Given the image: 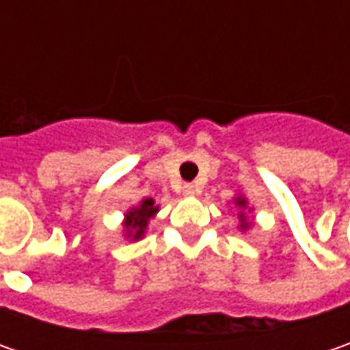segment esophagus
Segmentation results:
<instances>
[{
  "instance_id": "34e87169",
  "label": "esophagus",
  "mask_w": 350,
  "mask_h": 350,
  "mask_svg": "<svg viewBox=\"0 0 350 350\" xmlns=\"http://www.w3.org/2000/svg\"><path fill=\"white\" fill-rule=\"evenodd\" d=\"M198 193V189H196L193 183H187L185 187H183V195L185 196H195Z\"/></svg>"
}]
</instances>
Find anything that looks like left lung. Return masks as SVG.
<instances>
[{"label":"left lung","instance_id":"1","mask_svg":"<svg viewBox=\"0 0 350 350\" xmlns=\"http://www.w3.org/2000/svg\"><path fill=\"white\" fill-rule=\"evenodd\" d=\"M235 204V208L239 210L237 212V228L241 230V232H247L249 228H253V222L249 220V214L253 212V208L249 206V202H247V198L243 195H235L234 196V200H232Z\"/></svg>","mask_w":350,"mask_h":350}]
</instances>
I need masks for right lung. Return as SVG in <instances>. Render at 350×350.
Segmentation results:
<instances>
[{"mask_svg": "<svg viewBox=\"0 0 350 350\" xmlns=\"http://www.w3.org/2000/svg\"><path fill=\"white\" fill-rule=\"evenodd\" d=\"M159 212V206L155 204L154 198H144L136 206L128 208L124 212V220H122V234L124 239L130 241H140L146 235L148 224L152 218H155V214Z\"/></svg>", "mask_w": 350, "mask_h": 350, "instance_id": "1", "label": "right lung"}]
</instances>
